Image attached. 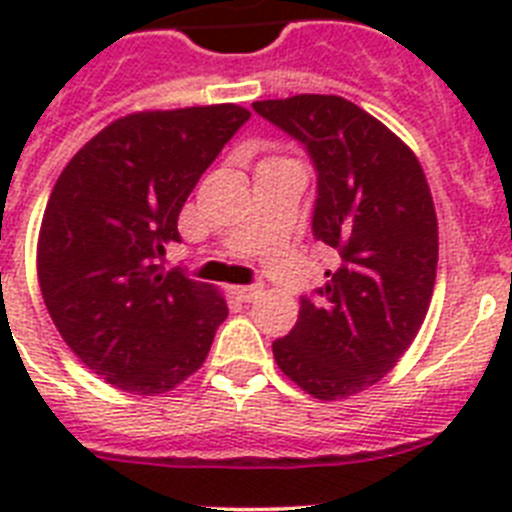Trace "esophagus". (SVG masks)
Returning a JSON list of instances; mask_svg holds the SVG:
<instances>
[{
    "instance_id": "obj_1",
    "label": "esophagus",
    "mask_w": 512,
    "mask_h": 512,
    "mask_svg": "<svg viewBox=\"0 0 512 512\" xmlns=\"http://www.w3.org/2000/svg\"><path fill=\"white\" fill-rule=\"evenodd\" d=\"M230 295L241 302H251L261 295L259 287H230Z\"/></svg>"
}]
</instances>
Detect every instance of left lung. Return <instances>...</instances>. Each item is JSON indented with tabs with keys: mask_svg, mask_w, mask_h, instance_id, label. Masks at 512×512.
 <instances>
[{
	"mask_svg": "<svg viewBox=\"0 0 512 512\" xmlns=\"http://www.w3.org/2000/svg\"><path fill=\"white\" fill-rule=\"evenodd\" d=\"M302 143L318 171L312 235L336 271L300 297L289 336L271 343L307 395L338 400L377 384L418 336L431 305L438 223L418 158L390 128L336 94L253 102Z\"/></svg>",
	"mask_w": 512,
	"mask_h": 512,
	"instance_id": "left-lung-1",
	"label": "left lung"
}]
</instances>
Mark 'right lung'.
<instances>
[{
	"label": "right lung",
	"instance_id": "right-lung-1",
	"mask_svg": "<svg viewBox=\"0 0 512 512\" xmlns=\"http://www.w3.org/2000/svg\"><path fill=\"white\" fill-rule=\"evenodd\" d=\"M251 117L238 104L135 112L61 171L38 238V282L63 341L133 395L174 390L207 359L223 295L164 271L176 220L207 166Z\"/></svg>",
	"mask_w": 512,
	"mask_h": 512
}]
</instances>
